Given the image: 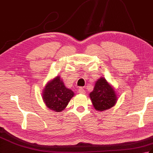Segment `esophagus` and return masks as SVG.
<instances>
[{"mask_svg":"<svg viewBox=\"0 0 153 153\" xmlns=\"http://www.w3.org/2000/svg\"><path fill=\"white\" fill-rule=\"evenodd\" d=\"M77 92H78L79 93H81V94H85V90L83 88H82V87H80V88H79L78 90H77Z\"/></svg>","mask_w":153,"mask_h":153,"instance_id":"34e87169","label":"esophagus"}]
</instances>
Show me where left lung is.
I'll use <instances>...</instances> for the list:
<instances>
[{
	"label": "left lung",
	"instance_id": "left-lung-1",
	"mask_svg": "<svg viewBox=\"0 0 153 153\" xmlns=\"http://www.w3.org/2000/svg\"><path fill=\"white\" fill-rule=\"evenodd\" d=\"M93 105L97 110L104 111L115 105L117 95L113 87L104 78L97 80L93 91L89 94Z\"/></svg>",
	"mask_w": 153,
	"mask_h": 153
}]
</instances>
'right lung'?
Segmentation results:
<instances>
[{
    "label": "right lung",
    "instance_id": "right-lung-1",
    "mask_svg": "<svg viewBox=\"0 0 153 153\" xmlns=\"http://www.w3.org/2000/svg\"><path fill=\"white\" fill-rule=\"evenodd\" d=\"M74 95V93L66 88L58 76L46 84L42 93L45 105L55 112L63 111Z\"/></svg>",
    "mask_w": 153,
    "mask_h": 153
}]
</instances>
